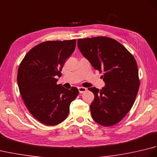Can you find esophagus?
Returning a JSON list of instances; mask_svg holds the SVG:
<instances>
[{
	"mask_svg": "<svg viewBox=\"0 0 157 157\" xmlns=\"http://www.w3.org/2000/svg\"><path fill=\"white\" fill-rule=\"evenodd\" d=\"M78 90L79 92V93L82 94V93H84L86 90H87V89H86V88H84V87H78Z\"/></svg>",
	"mask_w": 157,
	"mask_h": 157,
	"instance_id": "1",
	"label": "esophagus"
}]
</instances>
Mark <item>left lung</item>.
<instances>
[{
    "label": "left lung",
    "instance_id": "8db88e82",
    "mask_svg": "<svg viewBox=\"0 0 157 157\" xmlns=\"http://www.w3.org/2000/svg\"><path fill=\"white\" fill-rule=\"evenodd\" d=\"M78 47L93 67L104 72L105 87L88 88L94 94L90 105L92 119L105 127L115 125L131 109L139 90L134 56L119 42L105 36L78 39Z\"/></svg>",
    "mask_w": 157,
    "mask_h": 157
}]
</instances>
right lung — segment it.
<instances>
[{"mask_svg": "<svg viewBox=\"0 0 157 157\" xmlns=\"http://www.w3.org/2000/svg\"><path fill=\"white\" fill-rule=\"evenodd\" d=\"M75 40L46 41L35 46L20 63L17 71L19 92L34 117L47 125H55L67 118L71 102L79 94L56 84L67 59L73 52Z\"/></svg>", "mask_w": 157, "mask_h": 157, "instance_id": "add662e5", "label": "right lung"}]
</instances>
